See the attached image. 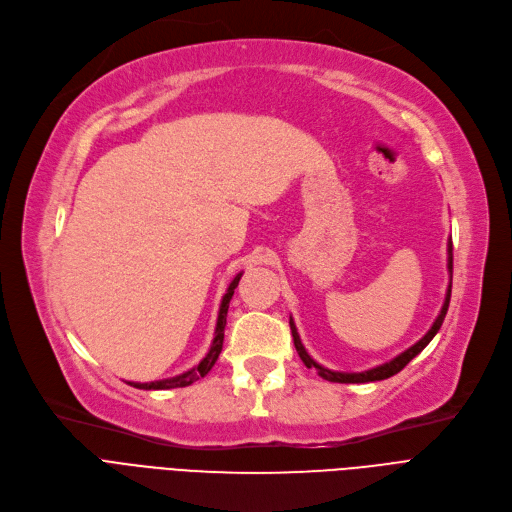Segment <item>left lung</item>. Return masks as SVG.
I'll list each match as a JSON object with an SVG mask.
<instances>
[{"label": "left lung", "instance_id": "obj_1", "mask_svg": "<svg viewBox=\"0 0 512 512\" xmlns=\"http://www.w3.org/2000/svg\"><path fill=\"white\" fill-rule=\"evenodd\" d=\"M448 270H450V284H448L446 301H443V305H441V311H439L437 320L433 322V326L429 328V332H427L425 337H422L418 343H414L410 349H406L404 353H399L397 358H393L391 362H385V364H381V366L364 370V372H335V370H328V368L320 366L318 362L311 360V355L305 351V347H303V343H301V339H299L297 326H295V322H293V318H291V332H293V341H295L299 358L303 360V364H305L307 368H316V372L322 376V379H324V381H330V383H372V381H385V379H389V376L397 374L410 360H414L422 349H425V347L431 343V339L437 335V330H439L441 324H443V318H446V314H448V305H450V297H452V238H450V242H448Z\"/></svg>", "mask_w": 512, "mask_h": 512}]
</instances>
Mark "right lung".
<instances>
[{
  "mask_svg": "<svg viewBox=\"0 0 512 512\" xmlns=\"http://www.w3.org/2000/svg\"><path fill=\"white\" fill-rule=\"evenodd\" d=\"M240 276H242V272L234 276V280L230 282L224 299H221L219 316H217V326H215V339H213V343H211L209 353L201 360V364L194 366L192 370H188V372H184V374H180V376H173V379L154 381V383H129V385H133L136 389H146V391H150V389H175V387H188V385H192L194 381L201 379V376H205V374L213 368V364L217 362L219 353H221V347H224V328H226L228 307H230V299H232V295H234V288H236L238 282H240Z\"/></svg>",
  "mask_w": 512,
  "mask_h": 512,
  "instance_id": "right-lung-1",
  "label": "right lung"
}]
</instances>
